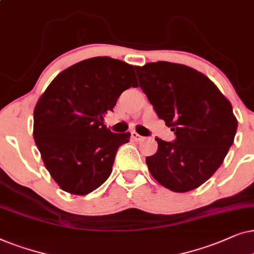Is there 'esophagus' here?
Masks as SVG:
<instances>
[{"label":"esophagus","mask_w":254,"mask_h":254,"mask_svg":"<svg viewBox=\"0 0 254 254\" xmlns=\"http://www.w3.org/2000/svg\"><path fill=\"white\" fill-rule=\"evenodd\" d=\"M131 138H132V139L136 140V141H140V140L144 139V137L140 136V134H138L137 132H131Z\"/></svg>","instance_id":"obj_1"}]
</instances>
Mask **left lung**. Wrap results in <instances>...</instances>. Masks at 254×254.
<instances>
[{
  "instance_id": "1",
  "label": "left lung",
  "mask_w": 254,
  "mask_h": 254,
  "mask_svg": "<svg viewBox=\"0 0 254 254\" xmlns=\"http://www.w3.org/2000/svg\"><path fill=\"white\" fill-rule=\"evenodd\" d=\"M139 86L174 141L155 138L158 150L146 157L148 171L164 187L186 192L218 170L235 139L238 122L217 86L191 67L168 62L136 66Z\"/></svg>"
}]
</instances>
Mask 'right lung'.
Returning <instances> with one entry per match:
<instances>
[{
	"mask_svg": "<svg viewBox=\"0 0 254 254\" xmlns=\"http://www.w3.org/2000/svg\"><path fill=\"white\" fill-rule=\"evenodd\" d=\"M130 87H138L132 65L95 57L64 69L39 97L33 138L63 190L87 195L109 178L118 147L131 133L111 132L103 116Z\"/></svg>",
	"mask_w": 254,
	"mask_h": 254,
	"instance_id": "1",
	"label": "right lung"
}]
</instances>
